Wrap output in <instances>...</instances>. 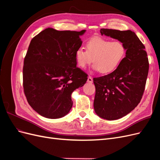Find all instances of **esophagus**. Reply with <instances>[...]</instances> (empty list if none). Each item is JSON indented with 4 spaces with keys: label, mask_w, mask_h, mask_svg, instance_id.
Returning <instances> with one entry per match:
<instances>
[{
    "label": "esophagus",
    "mask_w": 160,
    "mask_h": 160,
    "mask_svg": "<svg viewBox=\"0 0 160 160\" xmlns=\"http://www.w3.org/2000/svg\"><path fill=\"white\" fill-rule=\"evenodd\" d=\"M88 82H89V83H93V78H92L91 77L89 76V77H88Z\"/></svg>",
    "instance_id": "1"
}]
</instances>
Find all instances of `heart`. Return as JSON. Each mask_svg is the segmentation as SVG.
Instances as JSON below:
<instances>
[{
  "label": "heart",
  "instance_id": "b5f03b06",
  "mask_svg": "<svg viewBox=\"0 0 160 160\" xmlns=\"http://www.w3.org/2000/svg\"><path fill=\"white\" fill-rule=\"evenodd\" d=\"M125 54L126 49L123 42L95 37L87 41L86 50L83 48L76 50L75 59L81 69H85L93 61V70L100 71L101 74L108 75L118 68Z\"/></svg>",
  "mask_w": 160,
  "mask_h": 160
}]
</instances>
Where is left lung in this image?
<instances>
[{"label":"left lung","mask_w":160,"mask_h":160,"mask_svg":"<svg viewBox=\"0 0 160 160\" xmlns=\"http://www.w3.org/2000/svg\"><path fill=\"white\" fill-rule=\"evenodd\" d=\"M100 32L123 42L126 49L125 57L117 69L93 79L95 112L103 119L115 120L130 113L141 101L149 61L146 48L134 32L101 28Z\"/></svg>","instance_id":"left-lung-1"}]
</instances>
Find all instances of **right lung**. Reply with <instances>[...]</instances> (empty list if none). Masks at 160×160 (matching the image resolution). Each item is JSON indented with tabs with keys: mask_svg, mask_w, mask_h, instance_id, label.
I'll list each match as a JSON object with an SVG mask.
<instances>
[{
	"mask_svg": "<svg viewBox=\"0 0 160 160\" xmlns=\"http://www.w3.org/2000/svg\"><path fill=\"white\" fill-rule=\"evenodd\" d=\"M85 31L47 28L30 42L24 59V92L28 104L43 117L58 119L69 113L72 93L88 80L75 59Z\"/></svg>",
	"mask_w": 160,
	"mask_h": 160,
	"instance_id": "right-lung-1",
	"label": "right lung"
}]
</instances>
